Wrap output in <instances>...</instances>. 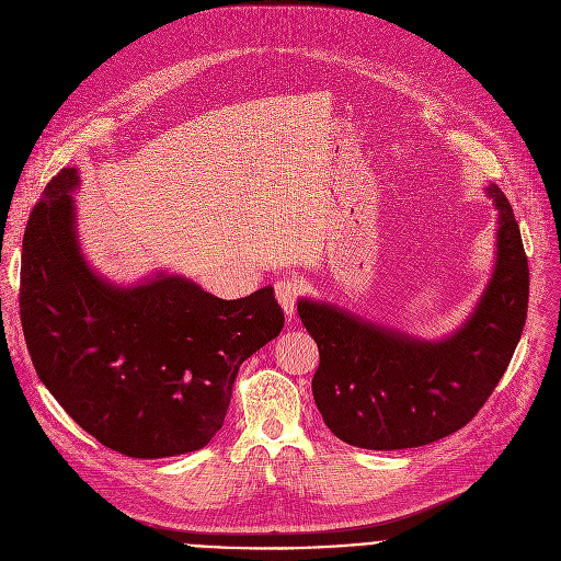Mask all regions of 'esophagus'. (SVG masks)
<instances>
[{
	"label": "esophagus",
	"instance_id": "obj_1",
	"mask_svg": "<svg viewBox=\"0 0 561 561\" xmlns=\"http://www.w3.org/2000/svg\"><path fill=\"white\" fill-rule=\"evenodd\" d=\"M301 290H304L301 282H299L297 277H293V275H286V277H282V279H277V282H275V297H277L279 306L284 308V312H286V314H290V317H293V312H295V306H297V299H299Z\"/></svg>",
	"mask_w": 561,
	"mask_h": 561
}]
</instances>
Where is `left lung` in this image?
Wrapping results in <instances>:
<instances>
[{"label":"left lung","instance_id":"obj_1","mask_svg":"<svg viewBox=\"0 0 561 561\" xmlns=\"http://www.w3.org/2000/svg\"><path fill=\"white\" fill-rule=\"evenodd\" d=\"M500 210L493 279L463 329L420 342L301 299V324L317 342L314 404L342 442L370 450L415 448L463 428L486 404L519 344L528 310V257L506 195Z\"/></svg>","mask_w":561,"mask_h":561}]
</instances>
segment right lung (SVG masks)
<instances>
[{"label":"right lung","mask_w":561,"mask_h":561,"mask_svg":"<svg viewBox=\"0 0 561 561\" xmlns=\"http://www.w3.org/2000/svg\"><path fill=\"white\" fill-rule=\"evenodd\" d=\"M77 171L44 188L24 232L20 317L33 366L100 444L154 459L204 448L221 428L239 366L275 340L273 288L219 299L182 277L133 288L100 279L79 253Z\"/></svg>","instance_id":"add662e5"}]
</instances>
